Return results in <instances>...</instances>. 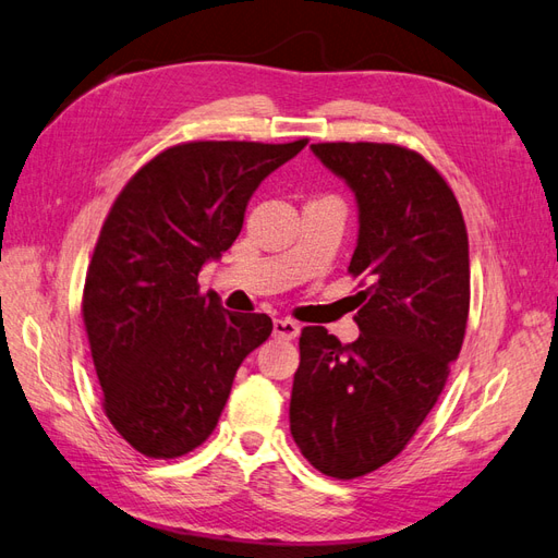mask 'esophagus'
<instances>
[{"mask_svg": "<svg viewBox=\"0 0 558 558\" xmlns=\"http://www.w3.org/2000/svg\"><path fill=\"white\" fill-rule=\"evenodd\" d=\"M300 333V326L293 322V319H275V338H281V340H293L298 338Z\"/></svg>", "mask_w": 558, "mask_h": 558, "instance_id": "obj_1", "label": "esophagus"}]
</instances>
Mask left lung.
<instances>
[{"mask_svg":"<svg viewBox=\"0 0 558 558\" xmlns=\"http://www.w3.org/2000/svg\"><path fill=\"white\" fill-rule=\"evenodd\" d=\"M359 204V338L300 333L291 434L314 470L356 478L395 460L446 387L470 316V242L453 190L395 143H314Z\"/></svg>","mask_w":558,"mask_h":558,"instance_id":"1","label":"left lung"}]
</instances>
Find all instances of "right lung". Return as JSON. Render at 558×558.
Masks as SVG:
<instances>
[{"label": "right lung", "mask_w": 558, "mask_h": 558, "mask_svg": "<svg viewBox=\"0 0 558 558\" xmlns=\"http://www.w3.org/2000/svg\"><path fill=\"white\" fill-rule=\"evenodd\" d=\"M305 145L180 143L117 194L86 269L82 316L105 415L138 453L173 460L202 446L236 368L272 333L267 314L225 312L197 277L234 244L255 187Z\"/></svg>", "instance_id": "obj_1"}]
</instances>
